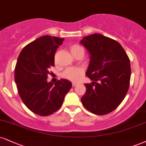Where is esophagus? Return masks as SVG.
<instances>
[{"mask_svg":"<svg viewBox=\"0 0 146 146\" xmlns=\"http://www.w3.org/2000/svg\"><path fill=\"white\" fill-rule=\"evenodd\" d=\"M72 85H73V87H75V86H78V84H77V83H73V84H72Z\"/></svg>","mask_w":146,"mask_h":146,"instance_id":"1","label":"esophagus"}]
</instances>
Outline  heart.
<instances>
[{
  "mask_svg": "<svg viewBox=\"0 0 146 146\" xmlns=\"http://www.w3.org/2000/svg\"><path fill=\"white\" fill-rule=\"evenodd\" d=\"M70 50L73 55L80 52H84L83 48L78 45H73L71 47ZM83 70L80 68H68L62 73V76L72 82H77L80 80L81 76L83 75Z\"/></svg>",
  "mask_w": 146,
  "mask_h": 146,
  "instance_id": "obj_1",
  "label": "heart"
}]
</instances>
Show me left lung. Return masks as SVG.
<instances>
[{
    "mask_svg": "<svg viewBox=\"0 0 146 146\" xmlns=\"http://www.w3.org/2000/svg\"><path fill=\"white\" fill-rule=\"evenodd\" d=\"M80 43L89 53L86 75L92 81L84 84L86 92L81 101L92 113L108 114L119 106L129 90V58L118 42L99 33L84 36Z\"/></svg>",
    "mask_w": 146,
    "mask_h": 146,
    "instance_id": "1",
    "label": "left lung"
}]
</instances>
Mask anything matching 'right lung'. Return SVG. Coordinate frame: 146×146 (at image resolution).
I'll return each mask as SVG.
<instances>
[{"label":"right lung","mask_w":146,"mask_h":146,"mask_svg":"<svg viewBox=\"0 0 146 146\" xmlns=\"http://www.w3.org/2000/svg\"><path fill=\"white\" fill-rule=\"evenodd\" d=\"M64 38L41 36L24 47L15 68V82L26 106L37 115L46 116L58 110L72 87L69 80L47 82L49 68L54 66L56 51Z\"/></svg>","instance_id":"add662e5"}]
</instances>
